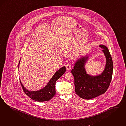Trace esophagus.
<instances>
[{
  "label": "esophagus",
  "mask_w": 126,
  "mask_h": 126,
  "mask_svg": "<svg viewBox=\"0 0 126 126\" xmlns=\"http://www.w3.org/2000/svg\"><path fill=\"white\" fill-rule=\"evenodd\" d=\"M72 63H70V62L68 63V64H67L66 65V69L68 70H70L71 68V67H72Z\"/></svg>",
  "instance_id": "obj_1"
}]
</instances>
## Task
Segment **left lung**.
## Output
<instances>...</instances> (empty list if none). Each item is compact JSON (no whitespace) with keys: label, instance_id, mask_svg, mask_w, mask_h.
Instances as JSON below:
<instances>
[{"label":"left lung","instance_id":"left-lung-1","mask_svg":"<svg viewBox=\"0 0 126 126\" xmlns=\"http://www.w3.org/2000/svg\"><path fill=\"white\" fill-rule=\"evenodd\" d=\"M106 58L105 68L98 76H91L86 73L84 66L88 57H84L76 61L71 73L74 77L75 92L84 99H91L104 94L111 83L113 62L111 54L105 45H101Z\"/></svg>","mask_w":126,"mask_h":126}]
</instances>
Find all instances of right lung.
Here are the masks:
<instances>
[{
  "mask_svg": "<svg viewBox=\"0 0 126 126\" xmlns=\"http://www.w3.org/2000/svg\"><path fill=\"white\" fill-rule=\"evenodd\" d=\"M65 71L66 69L65 66H63L59 70L56 72L47 85L40 91H28L24 87L20 81V84L26 94L32 99L38 102H44L50 100L52 98V97L56 94L55 88L56 81L58 80L61 76H62L65 73Z\"/></svg>",
  "mask_w": 126,
  "mask_h": 126,
  "instance_id": "obj_1",
  "label": "right lung"
}]
</instances>
